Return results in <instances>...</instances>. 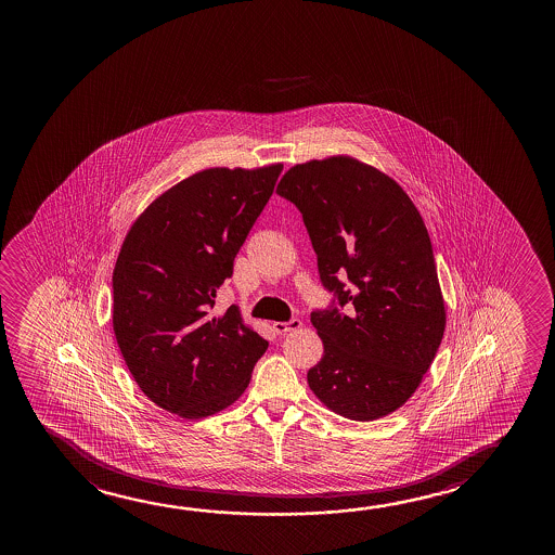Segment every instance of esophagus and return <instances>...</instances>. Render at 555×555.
Segmentation results:
<instances>
[{
  "label": "esophagus",
  "instance_id": "1",
  "mask_svg": "<svg viewBox=\"0 0 555 555\" xmlns=\"http://www.w3.org/2000/svg\"><path fill=\"white\" fill-rule=\"evenodd\" d=\"M304 326V322L299 319H292L288 322H274L273 330L279 335L288 334V332H296L299 327Z\"/></svg>",
  "mask_w": 555,
  "mask_h": 555
}]
</instances>
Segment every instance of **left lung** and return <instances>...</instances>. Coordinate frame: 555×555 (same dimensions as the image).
Wrapping results in <instances>:
<instances>
[{"mask_svg":"<svg viewBox=\"0 0 555 555\" xmlns=\"http://www.w3.org/2000/svg\"><path fill=\"white\" fill-rule=\"evenodd\" d=\"M276 193L304 214L320 281L347 307L311 314L324 354L309 387L341 417L390 415L417 390L446 332L417 206L390 176L349 155L289 168Z\"/></svg>","mask_w":555,"mask_h":555,"instance_id":"left-lung-1","label":"left lung"}]
</instances>
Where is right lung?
Wrapping results in <instances>:
<instances>
[{
	"label": "right lung",
	"mask_w": 555,
	"mask_h": 555,
	"mask_svg": "<svg viewBox=\"0 0 555 555\" xmlns=\"http://www.w3.org/2000/svg\"><path fill=\"white\" fill-rule=\"evenodd\" d=\"M282 163L206 168L138 216L114 269V332L125 364L153 403L182 418L225 410L243 395L269 343L214 299Z\"/></svg>",
	"instance_id": "add662e5"
}]
</instances>
